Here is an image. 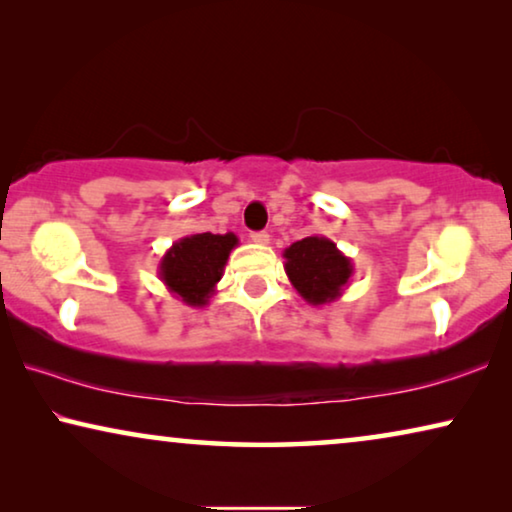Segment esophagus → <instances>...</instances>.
<instances>
[{"label":"esophagus","instance_id":"1","mask_svg":"<svg viewBox=\"0 0 512 512\" xmlns=\"http://www.w3.org/2000/svg\"><path fill=\"white\" fill-rule=\"evenodd\" d=\"M251 242L254 244H268L270 242V235L265 233V230H256V233H251Z\"/></svg>","mask_w":512,"mask_h":512}]
</instances>
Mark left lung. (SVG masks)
I'll use <instances>...</instances> for the list:
<instances>
[{
  "instance_id": "8db88e82",
  "label": "left lung",
  "mask_w": 512,
  "mask_h": 512,
  "mask_svg": "<svg viewBox=\"0 0 512 512\" xmlns=\"http://www.w3.org/2000/svg\"><path fill=\"white\" fill-rule=\"evenodd\" d=\"M284 270L307 305H328L342 296L354 275L352 258L328 237L312 235L284 249Z\"/></svg>"
}]
</instances>
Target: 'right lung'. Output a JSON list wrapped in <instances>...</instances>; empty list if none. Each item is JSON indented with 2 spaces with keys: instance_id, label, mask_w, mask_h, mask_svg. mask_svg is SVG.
Wrapping results in <instances>:
<instances>
[{
  "instance_id": "1",
  "label": "right lung",
  "mask_w": 512,
  "mask_h": 512,
  "mask_svg": "<svg viewBox=\"0 0 512 512\" xmlns=\"http://www.w3.org/2000/svg\"><path fill=\"white\" fill-rule=\"evenodd\" d=\"M240 240L235 233L186 235L165 251L158 277L174 298L188 307H205L221 282L230 251Z\"/></svg>"
}]
</instances>
